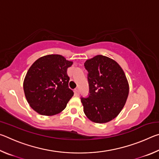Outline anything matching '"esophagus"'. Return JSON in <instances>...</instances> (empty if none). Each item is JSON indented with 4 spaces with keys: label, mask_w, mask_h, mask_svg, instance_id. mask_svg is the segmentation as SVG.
<instances>
[{
    "label": "esophagus",
    "mask_w": 159,
    "mask_h": 159,
    "mask_svg": "<svg viewBox=\"0 0 159 159\" xmlns=\"http://www.w3.org/2000/svg\"><path fill=\"white\" fill-rule=\"evenodd\" d=\"M74 94L76 95H79V89H78V88H76V89L74 90Z\"/></svg>",
    "instance_id": "1"
}]
</instances>
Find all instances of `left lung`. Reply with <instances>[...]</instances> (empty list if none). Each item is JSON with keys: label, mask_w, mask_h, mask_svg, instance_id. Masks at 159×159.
<instances>
[{"label": "left lung", "mask_w": 159, "mask_h": 159, "mask_svg": "<svg viewBox=\"0 0 159 159\" xmlns=\"http://www.w3.org/2000/svg\"><path fill=\"white\" fill-rule=\"evenodd\" d=\"M90 95L81 98L83 111L94 123H105L121 111L129 94L125 74L115 60L101 55L87 60Z\"/></svg>", "instance_id": "8db88e82"}]
</instances>
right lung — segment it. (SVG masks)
<instances>
[{"label":"right lung","instance_id":"obj_1","mask_svg":"<svg viewBox=\"0 0 159 159\" xmlns=\"http://www.w3.org/2000/svg\"><path fill=\"white\" fill-rule=\"evenodd\" d=\"M73 61L60 55L40 57L29 69L24 80L25 95L35 111L43 116L57 114L74 95L69 88L67 69Z\"/></svg>","mask_w":159,"mask_h":159}]
</instances>
